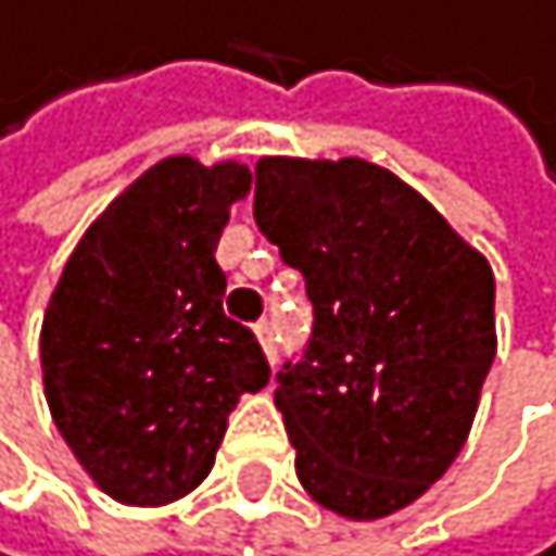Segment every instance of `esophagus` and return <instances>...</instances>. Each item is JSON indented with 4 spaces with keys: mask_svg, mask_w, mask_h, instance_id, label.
<instances>
[{
    "mask_svg": "<svg viewBox=\"0 0 556 556\" xmlns=\"http://www.w3.org/2000/svg\"><path fill=\"white\" fill-rule=\"evenodd\" d=\"M255 336H258V343L262 350H266V357L269 364H276V357H280V336H276V318H262L258 326H255Z\"/></svg>",
    "mask_w": 556,
    "mask_h": 556,
    "instance_id": "1",
    "label": "esophagus"
}]
</instances>
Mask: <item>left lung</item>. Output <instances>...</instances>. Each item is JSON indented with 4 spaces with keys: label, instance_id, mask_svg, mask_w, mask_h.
Masks as SVG:
<instances>
[{
    "label": "left lung",
    "instance_id": "obj_1",
    "mask_svg": "<svg viewBox=\"0 0 556 556\" xmlns=\"http://www.w3.org/2000/svg\"><path fill=\"white\" fill-rule=\"evenodd\" d=\"M255 224L315 304L276 375L301 486L357 522L414 505L463 452L497 354L491 262L361 156H262Z\"/></svg>",
    "mask_w": 556,
    "mask_h": 556
}]
</instances>
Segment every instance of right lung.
<instances>
[{
	"instance_id": "add662e5",
	"label": "right lung",
	"mask_w": 556,
	"mask_h": 556,
	"mask_svg": "<svg viewBox=\"0 0 556 556\" xmlns=\"http://www.w3.org/2000/svg\"><path fill=\"white\" fill-rule=\"evenodd\" d=\"M252 189L238 161L167 156L87 227L41 326L45 400L108 497L156 508L210 477L227 417L266 389L252 329L224 315L216 241Z\"/></svg>"
}]
</instances>
